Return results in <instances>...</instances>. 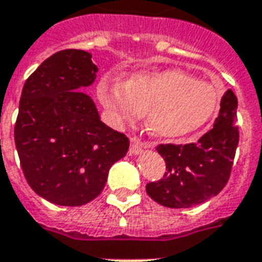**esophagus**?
Wrapping results in <instances>:
<instances>
[{"label":"esophagus","mask_w":262,"mask_h":262,"mask_svg":"<svg viewBox=\"0 0 262 262\" xmlns=\"http://www.w3.org/2000/svg\"><path fill=\"white\" fill-rule=\"evenodd\" d=\"M151 147H154V144H152L151 141H140L133 137V139H132L129 152H130L132 156H136V154L140 152L141 148H151Z\"/></svg>","instance_id":"esophagus-1"}]
</instances>
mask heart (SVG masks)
I'll return each mask as SVG.
<instances>
[{
    "instance_id": "obj_1",
    "label": "heart",
    "mask_w": 262,
    "mask_h": 262,
    "mask_svg": "<svg viewBox=\"0 0 262 262\" xmlns=\"http://www.w3.org/2000/svg\"><path fill=\"white\" fill-rule=\"evenodd\" d=\"M98 100L115 123H135L146 112L147 127L161 139H178L204 127L220 112L222 90L182 69L137 71L127 80L106 75Z\"/></svg>"
}]
</instances>
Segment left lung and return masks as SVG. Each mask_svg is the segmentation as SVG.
Instances as JSON below:
<instances>
[{"label": "left lung", "mask_w": 262, "mask_h": 262, "mask_svg": "<svg viewBox=\"0 0 262 262\" xmlns=\"http://www.w3.org/2000/svg\"><path fill=\"white\" fill-rule=\"evenodd\" d=\"M237 98L232 90L222 97L214 127L189 144H160L166 172L158 182L147 183L152 200L168 208H189L212 199L228 183L239 144Z\"/></svg>", "instance_id": "1"}]
</instances>
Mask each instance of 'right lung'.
I'll use <instances>...</instances> for the list:
<instances>
[{
  "label": "right lung",
  "instance_id": "1",
  "mask_svg": "<svg viewBox=\"0 0 262 262\" xmlns=\"http://www.w3.org/2000/svg\"><path fill=\"white\" fill-rule=\"evenodd\" d=\"M92 54L63 50L28 77L15 123V144L29 186L50 203L79 207L94 200L129 139L102 123L79 89L93 84Z\"/></svg>",
  "mask_w": 262,
  "mask_h": 262
}]
</instances>
